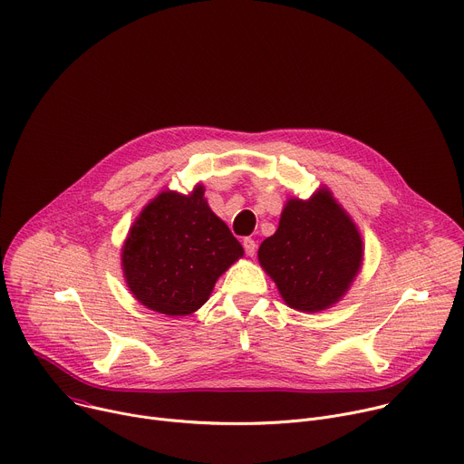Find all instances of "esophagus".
<instances>
[{"instance_id":"34e87169","label":"esophagus","mask_w":464,"mask_h":464,"mask_svg":"<svg viewBox=\"0 0 464 464\" xmlns=\"http://www.w3.org/2000/svg\"><path fill=\"white\" fill-rule=\"evenodd\" d=\"M242 246H244V251H246V256H247V257H254V256H256L257 244H256V240H254V238H244Z\"/></svg>"}]
</instances>
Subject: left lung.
<instances>
[{
  "instance_id": "left-lung-1",
  "label": "left lung",
  "mask_w": 464,
  "mask_h": 464,
  "mask_svg": "<svg viewBox=\"0 0 464 464\" xmlns=\"http://www.w3.org/2000/svg\"><path fill=\"white\" fill-rule=\"evenodd\" d=\"M257 257L290 309L320 313L350 290L364 246L346 208L320 187L309 199H286L279 226L263 240Z\"/></svg>"
}]
</instances>
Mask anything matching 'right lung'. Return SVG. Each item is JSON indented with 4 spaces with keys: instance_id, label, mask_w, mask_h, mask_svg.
Returning <instances> with one entry per match:
<instances>
[{
    "instance_id": "obj_1",
    "label": "right lung",
    "mask_w": 464,
    "mask_h": 464,
    "mask_svg": "<svg viewBox=\"0 0 464 464\" xmlns=\"http://www.w3.org/2000/svg\"><path fill=\"white\" fill-rule=\"evenodd\" d=\"M244 249L210 210L203 185L159 192L121 246V272L133 298L166 316L196 313Z\"/></svg>"
}]
</instances>
